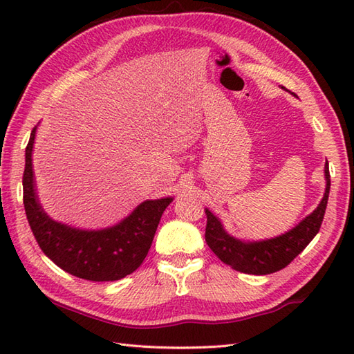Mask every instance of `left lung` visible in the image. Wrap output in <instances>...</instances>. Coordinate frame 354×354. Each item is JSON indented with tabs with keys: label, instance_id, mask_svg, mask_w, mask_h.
Wrapping results in <instances>:
<instances>
[{
	"label": "left lung",
	"instance_id": "obj_1",
	"mask_svg": "<svg viewBox=\"0 0 354 354\" xmlns=\"http://www.w3.org/2000/svg\"><path fill=\"white\" fill-rule=\"evenodd\" d=\"M326 190L318 207L295 227L283 232L280 236L263 240H245L231 236L225 230L222 221L205 208L207 227L205 242L217 257L227 263L239 272L266 275L286 268L289 263L312 242L318 234L322 219H324L328 192H330V173L328 162L324 165Z\"/></svg>",
	"mask_w": 354,
	"mask_h": 354
}]
</instances>
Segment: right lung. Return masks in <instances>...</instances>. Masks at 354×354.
Returning a JSON list of instances; mask_svg holds the SVG:
<instances>
[{
  "label": "right lung",
  "instance_id": "1",
  "mask_svg": "<svg viewBox=\"0 0 354 354\" xmlns=\"http://www.w3.org/2000/svg\"><path fill=\"white\" fill-rule=\"evenodd\" d=\"M36 131L37 126L26 147L22 189L30 228L44 254L65 272L89 281H115L132 274L146 259L158 223L173 198L142 201L124 219L106 228L86 230L55 221L44 209L36 189Z\"/></svg>",
  "mask_w": 354,
  "mask_h": 354
}]
</instances>
